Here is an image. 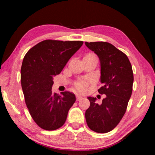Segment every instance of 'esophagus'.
Segmentation results:
<instances>
[{
	"mask_svg": "<svg viewBox=\"0 0 155 155\" xmlns=\"http://www.w3.org/2000/svg\"><path fill=\"white\" fill-rule=\"evenodd\" d=\"M76 97H77V101H80V100H81L83 98V97L81 96V95H79V94H77V96H76Z\"/></svg>",
	"mask_w": 155,
	"mask_h": 155,
	"instance_id": "34e87169",
	"label": "esophagus"
}]
</instances>
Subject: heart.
<instances>
[{
  "mask_svg": "<svg viewBox=\"0 0 155 155\" xmlns=\"http://www.w3.org/2000/svg\"><path fill=\"white\" fill-rule=\"evenodd\" d=\"M87 57H91V56H95L93 54H89L87 55H86ZM85 56V57H86ZM75 86L77 88L78 90H79L81 91H84L86 88H87V81L86 79H82V80H79L78 81H77V83H75Z\"/></svg>",
  "mask_w": 155,
  "mask_h": 155,
  "instance_id": "heart-1",
  "label": "heart"
}]
</instances>
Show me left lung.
Listing matches in <instances>:
<instances>
[{
  "instance_id": "8db88e82",
  "label": "left lung",
  "mask_w": 155,
  "mask_h": 155,
  "mask_svg": "<svg viewBox=\"0 0 155 155\" xmlns=\"http://www.w3.org/2000/svg\"><path fill=\"white\" fill-rule=\"evenodd\" d=\"M98 55L101 63V94H105L101 104L96 98L87 97L90 106L85 119L91 130L99 133L112 130L124 116L132 94L133 73L127 56L111 44L104 41L85 42Z\"/></svg>"
}]
</instances>
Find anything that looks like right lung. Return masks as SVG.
<instances>
[{
	"label": "right lung",
	"instance_id": "1",
	"mask_svg": "<svg viewBox=\"0 0 155 155\" xmlns=\"http://www.w3.org/2000/svg\"><path fill=\"white\" fill-rule=\"evenodd\" d=\"M82 41L46 40L36 44L23 59L21 85L25 103L40 128L53 130L61 127L76 101L69 91L52 93L53 77L60 74L69 59L83 45Z\"/></svg>",
	"mask_w": 155,
	"mask_h": 155
}]
</instances>
